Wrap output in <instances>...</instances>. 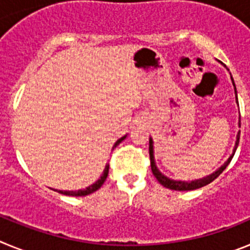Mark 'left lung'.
<instances>
[{
  "instance_id": "8db88e82",
  "label": "left lung",
  "mask_w": 250,
  "mask_h": 250,
  "mask_svg": "<svg viewBox=\"0 0 250 250\" xmlns=\"http://www.w3.org/2000/svg\"><path fill=\"white\" fill-rule=\"evenodd\" d=\"M231 81H233V85H234V90H235V98H237V89H235V83H234L233 77H231ZM237 103H238V98H237ZM239 126H240V121H239ZM239 138H240V131L238 132L237 135V141H235V146H234L233 150V154L229 156V159L225 161L224 164L219 167V169L214 171L213 174L210 175L205 176L203 179H198V180H193V182H182V180H173V179H169L167 176L163 175V174L159 171V169L156 167L155 165V160H154V146H152V139L150 138L149 140V154H150V165H151V171L154 174L156 179H158V182L160 183L163 187L167 188V189H171V190H179V191H184V190H194V189H199V188L205 187V185L210 184L213 180H215L220 174L224 171V169L229 165V163L233 159L234 154H235V150H237L238 144H239Z\"/></svg>"
}]
</instances>
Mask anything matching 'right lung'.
<instances>
[{
  "label": "right lung",
  "instance_id": "obj_1",
  "mask_svg": "<svg viewBox=\"0 0 250 250\" xmlns=\"http://www.w3.org/2000/svg\"><path fill=\"white\" fill-rule=\"evenodd\" d=\"M125 138H126V135L119 139V140L116 141V143H115V144H114L112 149L118 146V145L120 144L121 141H123ZM107 174H109V164H106L105 169H104L103 175L100 176V179H99L98 182H95L94 184L90 185V187H87V188H86V189H83V190H76V191H72V190H70V191H68V190H56V189H55V191H57V193H60V194H63V195H70V196H85V195H89V194L94 193V191H96V190H98V189H100L101 185H103L104 183H105L106 178H107Z\"/></svg>",
  "mask_w": 250,
  "mask_h": 250
}]
</instances>
